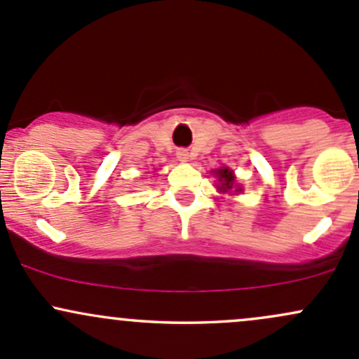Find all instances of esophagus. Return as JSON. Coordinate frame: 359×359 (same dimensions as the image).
I'll return each instance as SVG.
<instances>
[{"mask_svg":"<svg viewBox=\"0 0 359 359\" xmlns=\"http://www.w3.org/2000/svg\"><path fill=\"white\" fill-rule=\"evenodd\" d=\"M177 156H179L180 161H187V160H189V153H187L186 149H180L179 153H177Z\"/></svg>","mask_w":359,"mask_h":359,"instance_id":"obj_1","label":"esophagus"}]
</instances>
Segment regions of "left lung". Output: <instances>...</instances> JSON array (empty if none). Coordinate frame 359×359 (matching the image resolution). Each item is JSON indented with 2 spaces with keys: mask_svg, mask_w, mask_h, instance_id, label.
<instances>
[{
  "mask_svg": "<svg viewBox=\"0 0 359 359\" xmlns=\"http://www.w3.org/2000/svg\"><path fill=\"white\" fill-rule=\"evenodd\" d=\"M217 175H218V179H220V182H222L220 191L227 192V191L232 189L233 184H236V177H233L232 170L220 168V170H217Z\"/></svg>",
  "mask_w": 359,
  "mask_h": 359,
  "instance_id": "8db88e82",
  "label": "left lung"
}]
</instances>
